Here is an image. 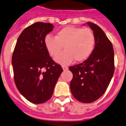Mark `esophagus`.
Here are the masks:
<instances>
[{
	"mask_svg": "<svg viewBox=\"0 0 126 126\" xmlns=\"http://www.w3.org/2000/svg\"><path fill=\"white\" fill-rule=\"evenodd\" d=\"M62 69H63L64 71H66V70L68 69V66H62Z\"/></svg>",
	"mask_w": 126,
	"mask_h": 126,
	"instance_id": "esophagus-1",
	"label": "esophagus"
}]
</instances>
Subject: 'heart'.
<instances>
[{
  "label": "heart",
  "instance_id": "1",
  "mask_svg": "<svg viewBox=\"0 0 126 126\" xmlns=\"http://www.w3.org/2000/svg\"><path fill=\"white\" fill-rule=\"evenodd\" d=\"M96 38L89 28L67 26L60 30L55 37L46 35L44 45L51 56H56L64 46L65 50L55 57L56 62L62 65L69 64L75 60L83 62L92 53Z\"/></svg>",
  "mask_w": 126,
  "mask_h": 126
}]
</instances>
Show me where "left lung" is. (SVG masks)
<instances>
[{
    "label": "left lung",
    "mask_w": 126,
    "mask_h": 126,
    "mask_svg": "<svg viewBox=\"0 0 126 126\" xmlns=\"http://www.w3.org/2000/svg\"><path fill=\"white\" fill-rule=\"evenodd\" d=\"M96 38L92 55L82 63L70 66L73 79L70 89L82 103H89L103 95L114 72V54L111 41L99 26L87 22Z\"/></svg>",
    "instance_id": "left-lung-1"
}]
</instances>
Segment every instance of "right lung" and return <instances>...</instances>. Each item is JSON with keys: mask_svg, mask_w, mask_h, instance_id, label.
I'll list each match as a JSON object with an SVG mask.
<instances>
[{"mask_svg": "<svg viewBox=\"0 0 126 126\" xmlns=\"http://www.w3.org/2000/svg\"><path fill=\"white\" fill-rule=\"evenodd\" d=\"M48 23L37 22L23 30L14 48L12 64L14 82L19 92L34 104L51 98L63 69L50 57L44 45L47 34L53 31Z\"/></svg>", "mask_w": 126, "mask_h": 126, "instance_id": "obj_1", "label": "right lung"}]
</instances>
